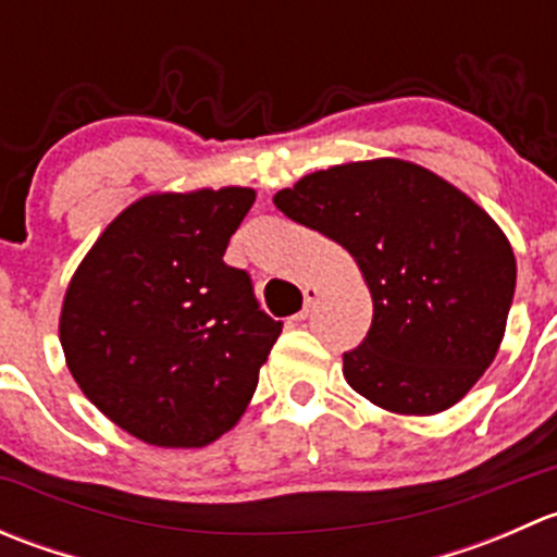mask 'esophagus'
Returning a JSON list of instances; mask_svg holds the SVG:
<instances>
[{"label":"esophagus","instance_id":"34e87169","mask_svg":"<svg viewBox=\"0 0 557 557\" xmlns=\"http://www.w3.org/2000/svg\"><path fill=\"white\" fill-rule=\"evenodd\" d=\"M318 296H320L318 285H307V288H305V307H301V312L296 314V320H307V318H310L312 307L318 305Z\"/></svg>","mask_w":557,"mask_h":557}]
</instances>
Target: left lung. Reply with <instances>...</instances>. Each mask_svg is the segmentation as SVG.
Returning a JSON list of instances; mask_svg holds the SVG:
<instances>
[{"mask_svg": "<svg viewBox=\"0 0 557 557\" xmlns=\"http://www.w3.org/2000/svg\"><path fill=\"white\" fill-rule=\"evenodd\" d=\"M274 205L345 247L372 290V329L342 369L352 391L398 414L460 401L496 358L518 280L493 218L401 159L312 172Z\"/></svg>", "mask_w": 557, "mask_h": 557, "instance_id": "8db88e82", "label": "left lung"}]
</instances>
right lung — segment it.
Wrapping results in <instances>:
<instances>
[{"instance_id": "obj_1", "label": "right lung", "mask_w": 557, "mask_h": 557, "mask_svg": "<svg viewBox=\"0 0 557 557\" xmlns=\"http://www.w3.org/2000/svg\"><path fill=\"white\" fill-rule=\"evenodd\" d=\"M252 188L150 194L77 267L59 336L94 407L156 447H205L237 425L283 323L223 261Z\"/></svg>"}]
</instances>
